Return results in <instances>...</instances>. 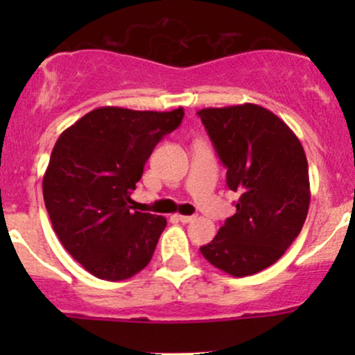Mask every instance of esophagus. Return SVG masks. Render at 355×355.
I'll return each instance as SVG.
<instances>
[{
  "label": "esophagus",
  "mask_w": 355,
  "mask_h": 355,
  "mask_svg": "<svg viewBox=\"0 0 355 355\" xmlns=\"http://www.w3.org/2000/svg\"><path fill=\"white\" fill-rule=\"evenodd\" d=\"M177 220L182 221V223H191V221L196 220V216H184V214H177Z\"/></svg>",
  "instance_id": "esophagus-1"
}]
</instances>
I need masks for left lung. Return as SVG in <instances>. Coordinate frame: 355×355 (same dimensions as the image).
Instances as JSON below:
<instances>
[{
  "mask_svg": "<svg viewBox=\"0 0 355 355\" xmlns=\"http://www.w3.org/2000/svg\"><path fill=\"white\" fill-rule=\"evenodd\" d=\"M227 185L239 192L237 213L202 256L232 277H249L277 263L302 230L309 211V168L302 144L284 120L263 106L198 111Z\"/></svg>",
  "mask_w": 355,
  "mask_h": 355,
  "instance_id": "8db88e82",
  "label": "left lung"
}]
</instances>
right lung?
<instances>
[{
	"label": "right lung",
	"instance_id": "obj_1",
	"mask_svg": "<svg viewBox=\"0 0 355 355\" xmlns=\"http://www.w3.org/2000/svg\"><path fill=\"white\" fill-rule=\"evenodd\" d=\"M182 118L184 108L103 106L56 141L42 178L46 209L68 254L94 277L127 280L151 261L166 218L128 202L156 144Z\"/></svg>",
	"mask_w": 355,
	"mask_h": 355
}]
</instances>
